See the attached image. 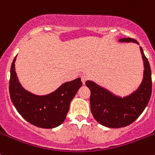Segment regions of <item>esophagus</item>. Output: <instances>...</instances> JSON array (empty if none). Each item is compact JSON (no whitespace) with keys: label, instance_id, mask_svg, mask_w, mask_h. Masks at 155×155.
Masks as SVG:
<instances>
[{"label":"esophagus","instance_id":"34e87169","mask_svg":"<svg viewBox=\"0 0 155 155\" xmlns=\"http://www.w3.org/2000/svg\"><path fill=\"white\" fill-rule=\"evenodd\" d=\"M81 79H82V83L85 84V82H86L87 79H88V76H87V75H82V76H81Z\"/></svg>","mask_w":155,"mask_h":155}]
</instances>
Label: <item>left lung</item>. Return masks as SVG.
Instances as JSON below:
<instances>
[{
	"label": "left lung",
	"mask_w": 155,
	"mask_h": 155,
	"mask_svg": "<svg viewBox=\"0 0 155 155\" xmlns=\"http://www.w3.org/2000/svg\"><path fill=\"white\" fill-rule=\"evenodd\" d=\"M121 43H134L136 40L124 37ZM143 61V78L138 88L124 97L115 94L93 81L87 80L85 85L90 89L91 111L94 119L101 125L110 128L126 127L137 119L149 102L151 94V72L148 59L141 46Z\"/></svg>",
	"instance_id": "left-lung-1"
}]
</instances>
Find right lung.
I'll return each instance as SVG.
<instances>
[{"instance_id": "obj_1", "label": "right lung", "mask_w": 155, "mask_h": 155, "mask_svg": "<svg viewBox=\"0 0 155 155\" xmlns=\"http://www.w3.org/2000/svg\"><path fill=\"white\" fill-rule=\"evenodd\" d=\"M16 56L10 69V94L11 101L23 118L34 126L54 128L64 121L70 104L82 85L81 78L64 82L54 91L37 95L25 89L19 82L15 68Z\"/></svg>"}]
</instances>
